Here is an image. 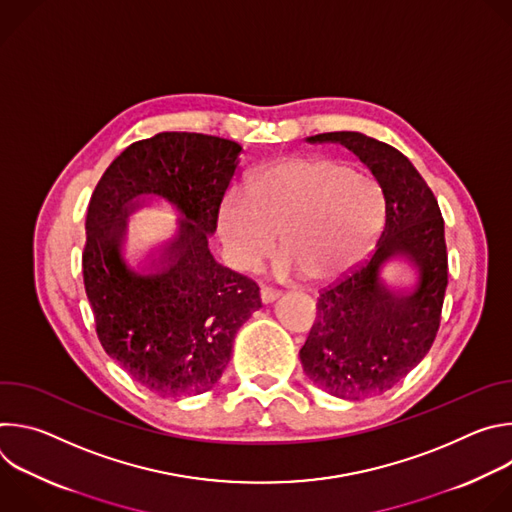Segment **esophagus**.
<instances>
[{
	"label": "esophagus",
	"mask_w": 512,
	"mask_h": 512,
	"mask_svg": "<svg viewBox=\"0 0 512 512\" xmlns=\"http://www.w3.org/2000/svg\"><path fill=\"white\" fill-rule=\"evenodd\" d=\"M277 298H279V291L269 289V287H263V289H261V302H263V304H273Z\"/></svg>",
	"instance_id": "esophagus-1"
}]
</instances>
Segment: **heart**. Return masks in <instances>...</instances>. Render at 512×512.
<instances>
[{"label": "heart", "instance_id": "1", "mask_svg": "<svg viewBox=\"0 0 512 512\" xmlns=\"http://www.w3.org/2000/svg\"><path fill=\"white\" fill-rule=\"evenodd\" d=\"M387 202L367 174L330 158H281L257 170L249 188L233 186L218 208L225 255L237 269L257 267L279 241V277L330 283L369 255L383 231Z\"/></svg>", "mask_w": 512, "mask_h": 512}]
</instances>
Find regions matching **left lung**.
Returning a JSON list of instances; mask_svg holds the SVG:
<instances>
[{
    "instance_id": "obj_1",
    "label": "left lung",
    "mask_w": 512,
    "mask_h": 512,
    "mask_svg": "<svg viewBox=\"0 0 512 512\" xmlns=\"http://www.w3.org/2000/svg\"><path fill=\"white\" fill-rule=\"evenodd\" d=\"M340 143L383 188L385 229L373 255L318 298V318L300 350L306 377L326 393L358 401L395 387L429 352L448 285L444 218L415 166L393 145L358 131L308 137ZM395 258L414 269L407 288L382 271Z\"/></svg>"
}]
</instances>
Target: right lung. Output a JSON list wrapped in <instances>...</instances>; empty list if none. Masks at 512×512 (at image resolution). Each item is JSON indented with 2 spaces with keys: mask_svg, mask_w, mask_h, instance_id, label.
<instances>
[{
  "mask_svg": "<svg viewBox=\"0 0 512 512\" xmlns=\"http://www.w3.org/2000/svg\"><path fill=\"white\" fill-rule=\"evenodd\" d=\"M241 152L231 139L164 131L123 150L89 202L83 277L97 336L133 381L164 397L210 391L239 328L261 308L257 283L208 249ZM154 197L183 218L159 259L137 272L122 257L126 218Z\"/></svg>",
  "mask_w": 512,
  "mask_h": 512,
  "instance_id": "right-lung-1",
  "label": "right lung"
}]
</instances>
